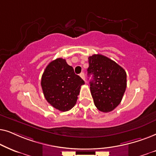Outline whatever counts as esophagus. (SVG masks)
<instances>
[{
	"label": "esophagus",
	"mask_w": 156,
	"mask_h": 156,
	"mask_svg": "<svg viewBox=\"0 0 156 156\" xmlns=\"http://www.w3.org/2000/svg\"><path fill=\"white\" fill-rule=\"evenodd\" d=\"M80 76L81 77L82 79H83V80H84V81H85V82H86V76H85L84 73H81L80 74Z\"/></svg>",
	"instance_id": "obj_1"
}]
</instances>
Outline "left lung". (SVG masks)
I'll list each match as a JSON object with an SVG mask.
<instances>
[{"label": "left lung", "mask_w": 156, "mask_h": 156, "mask_svg": "<svg viewBox=\"0 0 156 156\" xmlns=\"http://www.w3.org/2000/svg\"><path fill=\"white\" fill-rule=\"evenodd\" d=\"M88 63V74L93 75L90 88L94 104L100 111L111 112L120 104L126 91V70L101 54L89 57Z\"/></svg>", "instance_id": "left-lung-1"}]
</instances>
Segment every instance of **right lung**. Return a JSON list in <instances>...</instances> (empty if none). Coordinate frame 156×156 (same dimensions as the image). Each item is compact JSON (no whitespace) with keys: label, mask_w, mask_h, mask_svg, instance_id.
<instances>
[{"label":"right lung","mask_w":156,"mask_h":156,"mask_svg":"<svg viewBox=\"0 0 156 156\" xmlns=\"http://www.w3.org/2000/svg\"><path fill=\"white\" fill-rule=\"evenodd\" d=\"M84 80L75 74L72 66L63 58L51 61L43 72L41 87L46 101L52 106L65 112L76 105Z\"/></svg>","instance_id":"obj_1"}]
</instances>
